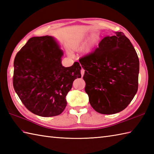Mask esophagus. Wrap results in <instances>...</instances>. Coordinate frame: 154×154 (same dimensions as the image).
Returning a JSON list of instances; mask_svg holds the SVG:
<instances>
[{"instance_id":"34e87169","label":"esophagus","mask_w":154,"mask_h":154,"mask_svg":"<svg viewBox=\"0 0 154 154\" xmlns=\"http://www.w3.org/2000/svg\"><path fill=\"white\" fill-rule=\"evenodd\" d=\"M81 76L83 77V75H84V74H85V70L83 69V68L81 69Z\"/></svg>"}]
</instances>
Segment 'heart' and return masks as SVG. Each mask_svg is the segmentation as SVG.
<instances>
[{
  "instance_id": "heart-1",
  "label": "heart",
  "mask_w": 154,
  "mask_h": 154,
  "mask_svg": "<svg viewBox=\"0 0 154 154\" xmlns=\"http://www.w3.org/2000/svg\"><path fill=\"white\" fill-rule=\"evenodd\" d=\"M96 41V37L95 35H93L91 38V40L89 41V43H88L86 45L85 49V54H89L92 48H93L94 43H95ZM86 42V38L82 36L79 38V39H77V40H75V42H73L72 44L71 45V50L72 51H77L80 50V49L83 47V45L85 44Z\"/></svg>"
}]
</instances>
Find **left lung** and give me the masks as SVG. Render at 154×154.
I'll return each instance as SVG.
<instances>
[{"instance_id":"1","label":"left lung","mask_w":154,"mask_h":154,"mask_svg":"<svg viewBox=\"0 0 154 154\" xmlns=\"http://www.w3.org/2000/svg\"><path fill=\"white\" fill-rule=\"evenodd\" d=\"M85 92L97 112L112 114L126 109L138 87L139 60L123 32L106 35L93 53L81 58Z\"/></svg>"}]
</instances>
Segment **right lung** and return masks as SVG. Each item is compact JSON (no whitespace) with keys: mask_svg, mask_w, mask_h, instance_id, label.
Segmentation results:
<instances>
[{"mask_svg":"<svg viewBox=\"0 0 154 154\" xmlns=\"http://www.w3.org/2000/svg\"><path fill=\"white\" fill-rule=\"evenodd\" d=\"M63 51L54 37H33L16 54L13 86L24 106L43 117L60 114L75 79L81 78L79 63L61 64Z\"/></svg>","mask_w":154,"mask_h":154,"instance_id":"1","label":"right lung"}]
</instances>
